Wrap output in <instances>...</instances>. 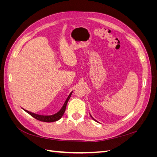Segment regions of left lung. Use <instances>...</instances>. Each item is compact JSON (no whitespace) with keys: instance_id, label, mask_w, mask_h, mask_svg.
<instances>
[{"instance_id":"left-lung-1","label":"left lung","mask_w":157,"mask_h":157,"mask_svg":"<svg viewBox=\"0 0 157 157\" xmlns=\"http://www.w3.org/2000/svg\"><path fill=\"white\" fill-rule=\"evenodd\" d=\"M90 117H92V119H93V120H94V121H96V122H98V121H96V120H95V119H94V118H93V117H92V115H90Z\"/></svg>"}]
</instances>
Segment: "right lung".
Returning <instances> with one entry per match:
<instances>
[{"mask_svg": "<svg viewBox=\"0 0 157 157\" xmlns=\"http://www.w3.org/2000/svg\"><path fill=\"white\" fill-rule=\"evenodd\" d=\"M72 93H73V92H71L70 93V94L68 96L67 99H66V100H65V103L63 104V105L62 106V107H61V109H60V110L58 113H56V114H54V115H38V114L31 113L30 111H28L25 110V109H23V108L22 109L25 112H27L28 114H29L31 116H32L33 118H36V119L38 120V121H42V122H56L57 121L59 120L60 118L62 117V116L63 115V114H64L65 111V109H66V106H67V102L69 101V99H70L71 96V94H72Z\"/></svg>", "mask_w": 157, "mask_h": 157, "instance_id": "add662e5", "label": "right lung"}]
</instances>
